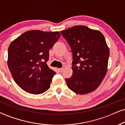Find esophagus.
Instances as JSON below:
<instances>
[{
    "mask_svg": "<svg viewBox=\"0 0 125 125\" xmlns=\"http://www.w3.org/2000/svg\"><path fill=\"white\" fill-rule=\"evenodd\" d=\"M64 68V66H63L61 68V69H58V70H59V72H62V71H63V70Z\"/></svg>",
    "mask_w": 125,
    "mask_h": 125,
    "instance_id": "34e87169",
    "label": "esophagus"
}]
</instances>
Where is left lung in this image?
Here are the masks:
<instances>
[{"instance_id":"8db88e82","label":"left lung","mask_w":125,"mask_h":125,"mask_svg":"<svg viewBox=\"0 0 125 125\" xmlns=\"http://www.w3.org/2000/svg\"><path fill=\"white\" fill-rule=\"evenodd\" d=\"M61 33L73 53V74L65 79L68 88L80 94L94 91L107 72L110 50L103 34L83 25Z\"/></svg>"}]
</instances>
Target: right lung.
<instances>
[{"mask_svg":"<svg viewBox=\"0 0 125 125\" xmlns=\"http://www.w3.org/2000/svg\"><path fill=\"white\" fill-rule=\"evenodd\" d=\"M58 31H29L11 42L7 64L17 84L31 94L44 93L50 88L56 74L47 64L49 50L60 37Z\"/></svg>","mask_w":125,"mask_h":125,"instance_id":"add662e5","label":"right lung"}]
</instances>
